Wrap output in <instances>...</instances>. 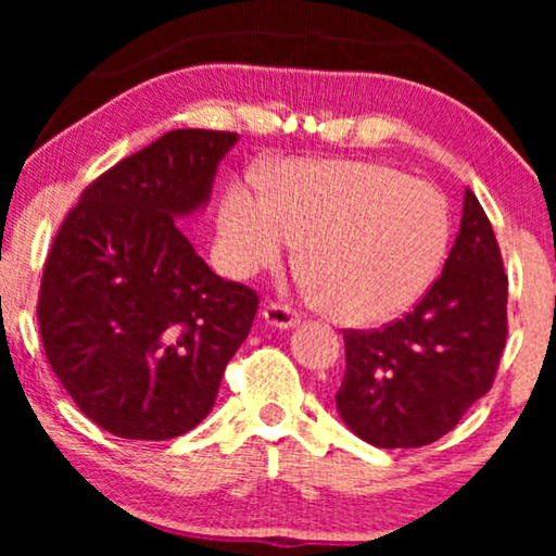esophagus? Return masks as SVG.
Returning <instances> with one entry per match:
<instances>
[{"label": "esophagus", "instance_id": "esophagus-1", "mask_svg": "<svg viewBox=\"0 0 556 556\" xmlns=\"http://www.w3.org/2000/svg\"><path fill=\"white\" fill-rule=\"evenodd\" d=\"M263 321L265 326H270V329L288 331V329H295V326L301 324V318L295 311L283 306V303H270V306L263 308Z\"/></svg>", "mask_w": 556, "mask_h": 556}]
</instances>
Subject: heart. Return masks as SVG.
I'll list each match as a JSON object with an SVG mask.
<instances>
[{
    "mask_svg": "<svg viewBox=\"0 0 556 556\" xmlns=\"http://www.w3.org/2000/svg\"><path fill=\"white\" fill-rule=\"evenodd\" d=\"M303 240L308 288L346 324L392 321L435 280L451 245V207L428 181L379 162H295L268 194L235 179L217 215L227 276L276 268Z\"/></svg>",
    "mask_w": 556,
    "mask_h": 556,
    "instance_id": "obj_1",
    "label": "heart"
}]
</instances>
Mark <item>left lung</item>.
I'll list each match as a JSON object with an SVG mask.
<instances>
[{
	"instance_id": "8db88e82",
	"label": "left lung",
	"mask_w": 556,
	"mask_h": 556,
	"mask_svg": "<svg viewBox=\"0 0 556 556\" xmlns=\"http://www.w3.org/2000/svg\"><path fill=\"white\" fill-rule=\"evenodd\" d=\"M508 278L476 194L443 276L413 314L382 331H346V375L337 392L346 428L377 447H420L451 432L491 390L506 346Z\"/></svg>"
}]
</instances>
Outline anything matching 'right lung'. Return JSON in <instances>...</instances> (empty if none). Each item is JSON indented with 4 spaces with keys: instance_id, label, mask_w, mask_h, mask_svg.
I'll return each mask as SVG.
<instances>
[{
    "instance_id": "right-lung-1",
    "label": "right lung",
    "mask_w": 556,
    "mask_h": 556,
    "mask_svg": "<svg viewBox=\"0 0 556 556\" xmlns=\"http://www.w3.org/2000/svg\"><path fill=\"white\" fill-rule=\"evenodd\" d=\"M238 134L179 128L83 192L45 263L40 333L60 384L98 428L169 440L215 407L257 311L194 253L179 219L207 207Z\"/></svg>"
}]
</instances>
